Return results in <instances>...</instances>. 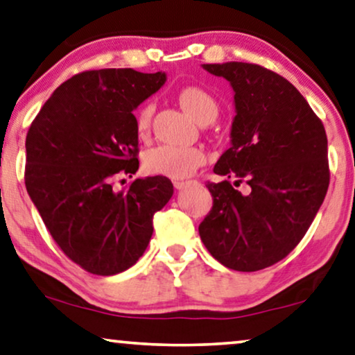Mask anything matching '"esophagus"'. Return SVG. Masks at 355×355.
Returning a JSON list of instances; mask_svg holds the SVG:
<instances>
[{
    "mask_svg": "<svg viewBox=\"0 0 355 355\" xmlns=\"http://www.w3.org/2000/svg\"><path fill=\"white\" fill-rule=\"evenodd\" d=\"M189 182H183V180H177V182H173V187H175L177 189H183L184 187H187Z\"/></svg>",
    "mask_w": 355,
    "mask_h": 355,
    "instance_id": "1",
    "label": "esophagus"
}]
</instances>
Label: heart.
I'll return each mask as SVG.
<instances>
[{
  "instance_id": "obj_1",
  "label": "heart",
  "mask_w": 355,
  "mask_h": 355,
  "mask_svg": "<svg viewBox=\"0 0 355 355\" xmlns=\"http://www.w3.org/2000/svg\"><path fill=\"white\" fill-rule=\"evenodd\" d=\"M178 103L199 124L211 123L218 114L216 100L199 86L183 87L178 92ZM153 110V103L146 102L135 111V132L139 137H145L150 130ZM204 162L205 155L198 146L159 145L144 156V168L148 173L177 180L189 177Z\"/></svg>"
}]
</instances>
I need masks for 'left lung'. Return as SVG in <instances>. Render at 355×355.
<instances>
[{"mask_svg": "<svg viewBox=\"0 0 355 355\" xmlns=\"http://www.w3.org/2000/svg\"><path fill=\"white\" fill-rule=\"evenodd\" d=\"M234 89L231 148L207 182L214 199L199 234L210 255L234 271H260L300 244L330 183L327 134L292 83L257 63H207ZM244 184L242 192L236 186Z\"/></svg>", "mask_w": 355, "mask_h": 355, "instance_id": "obj_1", "label": "left lung"}]
</instances>
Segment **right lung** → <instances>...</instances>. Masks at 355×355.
Instances as JSON below:
<instances>
[{"label":"right lung","instance_id":"right-lung-1","mask_svg":"<svg viewBox=\"0 0 355 355\" xmlns=\"http://www.w3.org/2000/svg\"><path fill=\"white\" fill-rule=\"evenodd\" d=\"M166 75L132 68L67 79L42 105L25 140V187L60 250L84 271L113 276L134 266L153 236V216L173 194L162 175L114 191L139 171L134 111Z\"/></svg>","mask_w":355,"mask_h":355}]
</instances>
